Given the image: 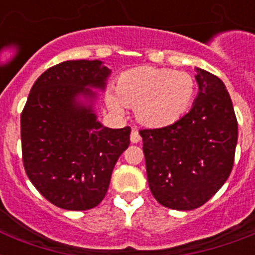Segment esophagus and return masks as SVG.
I'll return each instance as SVG.
<instances>
[{"mask_svg": "<svg viewBox=\"0 0 255 255\" xmlns=\"http://www.w3.org/2000/svg\"><path fill=\"white\" fill-rule=\"evenodd\" d=\"M129 139H131V143H139V141H140L139 131L133 128V129L131 131V136H129Z\"/></svg>", "mask_w": 255, "mask_h": 255, "instance_id": "obj_1", "label": "esophagus"}]
</instances>
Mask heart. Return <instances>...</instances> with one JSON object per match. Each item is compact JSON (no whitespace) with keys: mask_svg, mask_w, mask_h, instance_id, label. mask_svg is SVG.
<instances>
[{"mask_svg":"<svg viewBox=\"0 0 255 255\" xmlns=\"http://www.w3.org/2000/svg\"><path fill=\"white\" fill-rule=\"evenodd\" d=\"M194 90L193 78L188 73L145 66L122 74L115 91L107 92L106 103L116 114H123L127 107L136 108L144 126L167 127L188 111Z\"/></svg>","mask_w":255,"mask_h":255,"instance_id":"heart-1","label":"heart"}]
</instances>
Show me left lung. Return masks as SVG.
Returning <instances> with one entry per match:
<instances>
[{
  "label": "left lung",
  "instance_id": "left-lung-1",
  "mask_svg": "<svg viewBox=\"0 0 255 255\" xmlns=\"http://www.w3.org/2000/svg\"><path fill=\"white\" fill-rule=\"evenodd\" d=\"M196 71L198 95L190 111L167 127L140 131L149 189L169 209L204 205L234 163L238 124L229 92L220 78Z\"/></svg>",
  "mask_w": 255,
  "mask_h": 255
}]
</instances>
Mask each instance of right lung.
<instances>
[{
  "label": "right lung",
  "instance_id": "right-lung-1",
  "mask_svg": "<svg viewBox=\"0 0 255 255\" xmlns=\"http://www.w3.org/2000/svg\"><path fill=\"white\" fill-rule=\"evenodd\" d=\"M111 70L102 61H66L46 70L21 114L22 160L39 193L58 208L87 210L107 193L131 128L104 127L94 102Z\"/></svg>",
  "mask_w": 255,
  "mask_h": 255
}]
</instances>
